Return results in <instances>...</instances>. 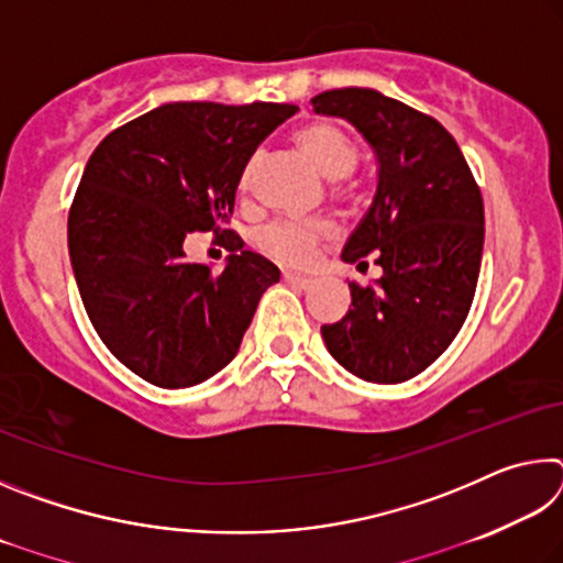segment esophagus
I'll use <instances>...</instances> for the list:
<instances>
[{
  "label": "esophagus",
  "instance_id": "34e87169",
  "mask_svg": "<svg viewBox=\"0 0 563 563\" xmlns=\"http://www.w3.org/2000/svg\"><path fill=\"white\" fill-rule=\"evenodd\" d=\"M283 280L292 285V288H300V290H308L312 285L310 278H302V275H292V273H283Z\"/></svg>",
  "mask_w": 563,
  "mask_h": 563
}]
</instances>
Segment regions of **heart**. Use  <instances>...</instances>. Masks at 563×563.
<instances>
[{
    "mask_svg": "<svg viewBox=\"0 0 563 563\" xmlns=\"http://www.w3.org/2000/svg\"><path fill=\"white\" fill-rule=\"evenodd\" d=\"M295 144L312 161V166L330 180L350 176L357 164V151L347 139V133L330 121H316L302 126L295 133ZM255 166H258V156L251 158V164L243 170V190L251 186ZM330 223L322 221H273L258 233V245L263 253H268L278 263L290 265V268H302V265L310 263L316 245L330 238Z\"/></svg>",
    "mask_w": 563,
    "mask_h": 563,
    "instance_id": "heart-1",
    "label": "heart"
}]
</instances>
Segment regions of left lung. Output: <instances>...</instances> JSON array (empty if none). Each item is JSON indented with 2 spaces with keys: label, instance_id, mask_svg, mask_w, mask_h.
<instances>
[{
  "label": "left lung",
  "instance_id": "left-lung-1",
  "mask_svg": "<svg viewBox=\"0 0 563 563\" xmlns=\"http://www.w3.org/2000/svg\"><path fill=\"white\" fill-rule=\"evenodd\" d=\"M355 126L377 161V188L342 261L383 278L347 283V316L322 325L332 357L365 383L412 379L452 345L472 308L484 247V203L460 146L440 121L375 89H332L310 101Z\"/></svg>",
  "mask_w": 563,
  "mask_h": 563
}]
</instances>
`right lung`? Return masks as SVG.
I'll return each mask as SVG.
<instances>
[{
	"mask_svg": "<svg viewBox=\"0 0 563 563\" xmlns=\"http://www.w3.org/2000/svg\"><path fill=\"white\" fill-rule=\"evenodd\" d=\"M292 103H164L111 131L69 211V258L93 330L146 383H206L235 357L280 271L225 231L247 161ZM232 251L221 276L188 264L190 232Z\"/></svg>",
	"mask_w": 563,
	"mask_h": 563,
	"instance_id": "add662e5",
	"label": "right lung"
}]
</instances>
